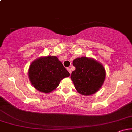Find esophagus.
Instances as JSON below:
<instances>
[{
  "label": "esophagus",
  "instance_id": "34e87169",
  "mask_svg": "<svg viewBox=\"0 0 132 132\" xmlns=\"http://www.w3.org/2000/svg\"><path fill=\"white\" fill-rule=\"evenodd\" d=\"M67 70L68 71V72H69V74H70V75H71V68H67Z\"/></svg>",
  "mask_w": 132,
  "mask_h": 132
}]
</instances>
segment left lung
Here are the masks:
<instances>
[{
    "instance_id": "obj_1",
    "label": "left lung",
    "mask_w": 132,
    "mask_h": 132,
    "mask_svg": "<svg viewBox=\"0 0 132 132\" xmlns=\"http://www.w3.org/2000/svg\"><path fill=\"white\" fill-rule=\"evenodd\" d=\"M72 64L76 69L72 72L71 79L76 90L83 95L95 93L102 87L105 79L104 66L91 57H77Z\"/></svg>"
}]
</instances>
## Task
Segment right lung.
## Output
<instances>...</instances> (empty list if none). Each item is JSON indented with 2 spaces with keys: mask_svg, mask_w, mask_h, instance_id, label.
I'll return each instance as SVG.
<instances>
[{
  "mask_svg": "<svg viewBox=\"0 0 132 132\" xmlns=\"http://www.w3.org/2000/svg\"><path fill=\"white\" fill-rule=\"evenodd\" d=\"M28 78L32 86L41 92L53 91L63 79L69 76V72L56 56H42L30 65Z\"/></svg>",
  "mask_w": 132,
  "mask_h": 132,
  "instance_id": "1",
  "label": "right lung"
}]
</instances>
